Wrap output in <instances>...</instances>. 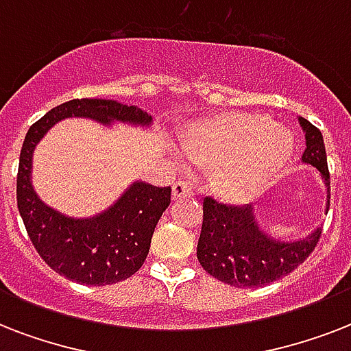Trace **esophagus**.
<instances>
[{"instance_id": "esophagus-1", "label": "esophagus", "mask_w": 351, "mask_h": 351, "mask_svg": "<svg viewBox=\"0 0 351 351\" xmlns=\"http://www.w3.org/2000/svg\"><path fill=\"white\" fill-rule=\"evenodd\" d=\"M193 197V191H191V186L186 184V182H175L173 184V198L175 200H182V198H191Z\"/></svg>"}]
</instances>
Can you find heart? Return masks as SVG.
Segmentation results:
<instances>
[{
  "label": "heart",
  "instance_id": "1",
  "mask_svg": "<svg viewBox=\"0 0 351 351\" xmlns=\"http://www.w3.org/2000/svg\"><path fill=\"white\" fill-rule=\"evenodd\" d=\"M293 138L286 129L250 112H224L187 127L182 153L198 167L215 169V193L242 202L282 176L293 158Z\"/></svg>",
  "mask_w": 351,
  "mask_h": 351
}]
</instances>
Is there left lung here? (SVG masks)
Wrapping results in <instances>:
<instances>
[{
    "mask_svg": "<svg viewBox=\"0 0 351 351\" xmlns=\"http://www.w3.org/2000/svg\"><path fill=\"white\" fill-rule=\"evenodd\" d=\"M299 121L306 132L302 162L321 171L330 187L321 131L306 118H299ZM319 239L321 230L299 242H277L258 230L251 206H226L215 198H206L197 256L204 269L220 282L234 288H255L275 282L297 269L313 253Z\"/></svg>",
    "mask_w": 351,
    "mask_h": 351,
    "instance_id": "left-lung-1",
    "label": "left lung"
}]
</instances>
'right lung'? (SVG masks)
Instances as JSON below:
<instances>
[{
  "instance_id": "obj_1",
  "label": "right lung",
  "mask_w": 351,
  "mask_h": 351,
  "mask_svg": "<svg viewBox=\"0 0 351 351\" xmlns=\"http://www.w3.org/2000/svg\"><path fill=\"white\" fill-rule=\"evenodd\" d=\"M69 117L112 120L149 125L153 118L134 106L114 100L65 101L32 123L19 154L16 198L25 230L40 256L56 273L87 286L120 282L142 267L149 253L154 228L171 202V187L132 184L123 197L95 219L63 217L36 197L30 184L32 151L56 121Z\"/></svg>"
}]
</instances>
